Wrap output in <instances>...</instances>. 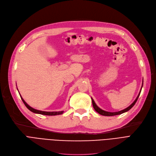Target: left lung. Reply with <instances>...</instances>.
Segmentation results:
<instances>
[{
	"label": "left lung",
	"instance_id": "obj_1",
	"mask_svg": "<svg viewBox=\"0 0 156 156\" xmlns=\"http://www.w3.org/2000/svg\"><path fill=\"white\" fill-rule=\"evenodd\" d=\"M143 83H142V86H141V90H140V91L139 94H138V95H137V98H136V100L134 101V102L132 103L130 105H129L128 107H126V108L123 109V110H122V111H118V112H108V111H103V110H102L101 108H100L98 106V105L96 104V103H95V101H94L93 98L91 97L92 103H93V107H94V110H95L98 113H99L100 114L102 115V116H116V115L122 114H123V113H124V112H126L129 111L130 110V109L132 107H133V106L135 105V103H136V101H137V99H138V98H139V96H140V93H141V89H142V87H143Z\"/></svg>",
	"mask_w": 156,
	"mask_h": 156
}]
</instances>
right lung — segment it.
I'll return each instance as SVG.
<instances>
[{"mask_svg":"<svg viewBox=\"0 0 156 156\" xmlns=\"http://www.w3.org/2000/svg\"><path fill=\"white\" fill-rule=\"evenodd\" d=\"M17 89V88H16ZM17 90H18V89H17ZM19 91V90H18ZM20 96V98L23 101V103H24V105H26V107L30 110V111H31L33 113H35V114H42V115H46V116H56V115H60V114H62L63 113V111H58V112H56V111H53V112H47V111H39V110H37V109H35L33 107H31V106L29 105L27 103L24 101V100L22 98V97L21 96L20 94H19Z\"/></svg>","mask_w":156,"mask_h":156,"instance_id":"add662e5","label":"right lung"}]
</instances>
